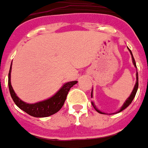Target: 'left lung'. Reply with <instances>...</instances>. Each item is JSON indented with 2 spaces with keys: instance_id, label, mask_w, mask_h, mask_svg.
Returning a JSON list of instances; mask_svg holds the SVG:
<instances>
[{
  "instance_id": "left-lung-1",
  "label": "left lung",
  "mask_w": 148,
  "mask_h": 148,
  "mask_svg": "<svg viewBox=\"0 0 148 148\" xmlns=\"http://www.w3.org/2000/svg\"><path fill=\"white\" fill-rule=\"evenodd\" d=\"M130 52V53H131V55H132V60H133V63L134 65V66L137 68V66H136V63H135V61H134V58L133 57V54H132V53H131V51H130V49H129ZM136 77H137V81H136V83H135V86H134V90L133 91H132V93H131V95H130V97L128 98V99H126V101L125 102V103L123 104V106L121 107V108L120 109V111H119V112H121L122 110H124L125 108H126L128 106H129L130 104L131 103V102L133 101L134 98V96H135V95H136V92H137V90H138V71H137V74H136ZM91 97H92V91H91ZM93 104V103H92ZM93 106H94V104H93ZM94 108H95V107L94 106ZM95 110L97 111L98 112H99V113H103V112H101L100 111H99L98 109H96L95 108Z\"/></svg>"
}]
</instances>
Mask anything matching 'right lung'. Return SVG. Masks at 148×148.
Returning <instances> with one entry per match:
<instances>
[{"label":"right lung","mask_w":148,"mask_h":148,"mask_svg":"<svg viewBox=\"0 0 148 148\" xmlns=\"http://www.w3.org/2000/svg\"><path fill=\"white\" fill-rule=\"evenodd\" d=\"M10 72L11 66L9 72L8 84H9V89L12 99L19 108L23 110L24 112L28 113L29 115L35 117H46L58 112L64 105L70 89L74 84L78 82L77 81L67 82L57 91L56 95H54L53 97H51L49 99H46L45 101H41L36 103H27L19 99L14 91L10 82Z\"/></svg>","instance_id":"right-lung-1"}]
</instances>
